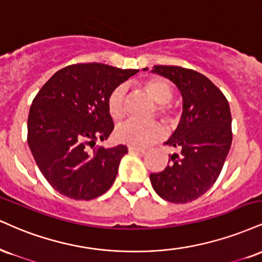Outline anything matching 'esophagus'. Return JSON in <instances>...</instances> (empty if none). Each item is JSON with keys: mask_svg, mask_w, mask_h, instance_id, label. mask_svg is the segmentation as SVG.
<instances>
[{"mask_svg": "<svg viewBox=\"0 0 262 262\" xmlns=\"http://www.w3.org/2000/svg\"><path fill=\"white\" fill-rule=\"evenodd\" d=\"M128 151L130 154H144L145 149H141V147H134V146H129Z\"/></svg>", "mask_w": 262, "mask_h": 262, "instance_id": "obj_1", "label": "esophagus"}]
</instances>
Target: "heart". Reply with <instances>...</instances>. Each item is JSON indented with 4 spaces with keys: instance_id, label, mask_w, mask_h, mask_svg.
<instances>
[{
    "instance_id": "b5f03b06",
    "label": "heart",
    "mask_w": 262,
    "mask_h": 262,
    "mask_svg": "<svg viewBox=\"0 0 262 262\" xmlns=\"http://www.w3.org/2000/svg\"><path fill=\"white\" fill-rule=\"evenodd\" d=\"M143 88L151 99L157 103L156 113L168 125L177 124L179 111L169 101L173 97L171 84L165 78L151 77L143 81ZM124 94L123 85H118L107 97V112L113 121H118L124 116ZM165 135V129L159 122L140 123L129 119L121 123L116 128L115 137L117 141L134 147H144L161 140Z\"/></svg>"
}]
</instances>
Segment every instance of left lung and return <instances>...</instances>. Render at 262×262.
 Instances as JSON below:
<instances>
[{
    "mask_svg": "<svg viewBox=\"0 0 262 262\" xmlns=\"http://www.w3.org/2000/svg\"><path fill=\"white\" fill-rule=\"evenodd\" d=\"M147 68H145L146 71ZM183 96L181 122L166 145L181 150L162 172L151 173L154 190L174 204L196 200L215 184L232 145L228 101L209 78L178 66H154Z\"/></svg>",
    "mask_w": 262,
    "mask_h": 262,
    "instance_id": "obj_1",
    "label": "left lung"
}]
</instances>
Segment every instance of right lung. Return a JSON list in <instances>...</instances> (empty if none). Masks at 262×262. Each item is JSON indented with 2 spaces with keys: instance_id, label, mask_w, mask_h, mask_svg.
I'll return each mask as SVG.
<instances>
[{
  "instance_id": "add662e5",
  "label": "right lung",
  "mask_w": 262,
  "mask_h": 262,
  "mask_svg": "<svg viewBox=\"0 0 262 262\" xmlns=\"http://www.w3.org/2000/svg\"><path fill=\"white\" fill-rule=\"evenodd\" d=\"M138 69L103 63H77L59 69L34 97L28 117V144L50 185L74 200L106 193L117 177L127 146H95L115 124L107 112L110 93Z\"/></svg>"
}]
</instances>
